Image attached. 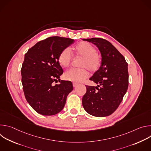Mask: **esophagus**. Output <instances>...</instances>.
<instances>
[{"label":"esophagus","mask_w":151,"mask_h":151,"mask_svg":"<svg viewBox=\"0 0 151 151\" xmlns=\"http://www.w3.org/2000/svg\"><path fill=\"white\" fill-rule=\"evenodd\" d=\"M78 83H76V82H73V86L74 87H76V86H78Z\"/></svg>","instance_id":"34e87169"}]
</instances>
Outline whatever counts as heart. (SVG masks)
Instances as JSON below:
<instances>
[{"instance_id": "1", "label": "heart", "mask_w": 151, "mask_h": 151, "mask_svg": "<svg viewBox=\"0 0 151 151\" xmlns=\"http://www.w3.org/2000/svg\"><path fill=\"white\" fill-rule=\"evenodd\" d=\"M74 53L81 57L79 69H71L64 73V78L73 82H82L88 75V69L94 72L101 65L100 56L96 52V48L87 42H81L78 44L74 48ZM72 56L70 49H63L59 54L58 62L63 68H68L71 63Z\"/></svg>"}]
</instances>
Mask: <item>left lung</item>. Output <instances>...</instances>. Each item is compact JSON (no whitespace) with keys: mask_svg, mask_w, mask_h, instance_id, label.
Returning a JSON list of instances; mask_svg holds the SVG:
<instances>
[{"mask_svg":"<svg viewBox=\"0 0 151 151\" xmlns=\"http://www.w3.org/2000/svg\"><path fill=\"white\" fill-rule=\"evenodd\" d=\"M82 40L96 45L101 55L100 68L90 78L97 85H86L87 92L82 97V106L93 116H109L116 110L127 91L128 64L109 41L97 37Z\"/></svg>","mask_w":151,"mask_h":151,"instance_id":"obj_1","label":"left lung"}]
</instances>
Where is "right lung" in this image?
<instances>
[{"instance_id":"right-lung-1","label":"right lung","mask_w":151,"mask_h":151,"mask_svg":"<svg viewBox=\"0 0 151 151\" xmlns=\"http://www.w3.org/2000/svg\"><path fill=\"white\" fill-rule=\"evenodd\" d=\"M75 42L70 38L50 37L39 41L24 55L21 73L25 97L32 108L42 115L61 112L68 94L73 90L72 82L54 84L63 73L58 62L60 52Z\"/></svg>"}]
</instances>
